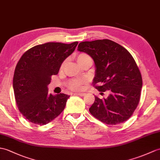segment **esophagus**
<instances>
[{"mask_svg": "<svg viewBox=\"0 0 160 160\" xmlns=\"http://www.w3.org/2000/svg\"><path fill=\"white\" fill-rule=\"evenodd\" d=\"M75 94L79 95V96H81V97H83V96L85 95V93H84V92H76V93H75Z\"/></svg>", "mask_w": 160, "mask_h": 160, "instance_id": "obj_1", "label": "esophagus"}]
</instances>
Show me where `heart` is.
<instances>
[{
  "instance_id": "heart-1",
  "label": "heart",
  "mask_w": 160,
  "mask_h": 160,
  "mask_svg": "<svg viewBox=\"0 0 160 160\" xmlns=\"http://www.w3.org/2000/svg\"><path fill=\"white\" fill-rule=\"evenodd\" d=\"M90 58V57L87 54L85 53H80L77 56V61L79 63V65H81L84 61H86L87 58ZM65 62L62 63L61 69H62L63 67L65 65ZM84 80L80 78H76L73 79L69 82V87L71 88L73 90L76 91H79L81 90L82 87V84L84 83Z\"/></svg>"
}]
</instances>
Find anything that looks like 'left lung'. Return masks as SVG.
Returning a JSON list of instances; mask_svg holds the SVG:
<instances>
[{
    "instance_id": "obj_1",
    "label": "left lung",
    "mask_w": 160,
    "mask_h": 160,
    "mask_svg": "<svg viewBox=\"0 0 160 160\" xmlns=\"http://www.w3.org/2000/svg\"><path fill=\"white\" fill-rule=\"evenodd\" d=\"M78 50L93 59L95 88L108 91L106 98L95 97L89 108L92 116L108 125L127 121L138 106L142 80L140 70L131 54L119 44L109 39H99L79 43Z\"/></svg>"
}]
</instances>
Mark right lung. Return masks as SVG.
<instances>
[{
	"instance_id": "right-lung-1",
	"label": "right lung",
	"mask_w": 160,
	"mask_h": 160,
	"mask_svg": "<svg viewBox=\"0 0 160 160\" xmlns=\"http://www.w3.org/2000/svg\"><path fill=\"white\" fill-rule=\"evenodd\" d=\"M78 43L49 42L32 47L22 56L15 69L13 87L18 109L28 121L46 125L64 110L69 95L49 94L48 85Z\"/></svg>"
}]
</instances>
